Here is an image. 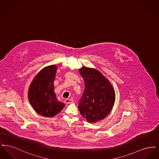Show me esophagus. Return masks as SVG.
I'll return each mask as SVG.
<instances>
[{
  "mask_svg": "<svg viewBox=\"0 0 159 159\" xmlns=\"http://www.w3.org/2000/svg\"><path fill=\"white\" fill-rule=\"evenodd\" d=\"M64 102L66 104H69V103H73L74 102V100L72 99H66L64 101Z\"/></svg>",
  "mask_w": 159,
  "mask_h": 159,
  "instance_id": "esophagus-1",
  "label": "esophagus"
}]
</instances>
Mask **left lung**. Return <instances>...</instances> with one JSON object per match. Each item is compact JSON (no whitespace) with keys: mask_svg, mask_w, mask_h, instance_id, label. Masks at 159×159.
Returning <instances> with one entry per match:
<instances>
[{"mask_svg":"<svg viewBox=\"0 0 159 159\" xmlns=\"http://www.w3.org/2000/svg\"><path fill=\"white\" fill-rule=\"evenodd\" d=\"M84 82V90L79 102L81 115L89 123L100 121L109 114L115 102V92L109 80L95 68L79 70Z\"/></svg>","mask_w":159,"mask_h":159,"instance_id":"8db88e82","label":"left lung"}]
</instances>
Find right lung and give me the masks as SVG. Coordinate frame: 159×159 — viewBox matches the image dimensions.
Returning a JSON list of instances; mask_svg holds the SVG:
<instances>
[{
  "mask_svg": "<svg viewBox=\"0 0 159 159\" xmlns=\"http://www.w3.org/2000/svg\"><path fill=\"white\" fill-rule=\"evenodd\" d=\"M57 67L52 65L43 68L33 80L29 87L28 98L34 110L46 117L59 113L65 104L57 100L53 82Z\"/></svg>",
  "mask_w": 159,
  "mask_h": 159,
  "instance_id": "1",
  "label": "right lung"
}]
</instances>
